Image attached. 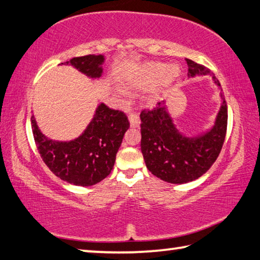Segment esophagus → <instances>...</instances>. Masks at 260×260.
<instances>
[{"label":"esophagus","instance_id":"34e87169","mask_svg":"<svg viewBox=\"0 0 260 260\" xmlns=\"http://www.w3.org/2000/svg\"><path fill=\"white\" fill-rule=\"evenodd\" d=\"M129 124L132 127H139L140 126V116L136 112H132L128 116Z\"/></svg>","mask_w":260,"mask_h":260}]
</instances>
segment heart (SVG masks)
Instances as JSON below:
<instances>
[{
    "label": "heart",
    "mask_w": 260,
    "mask_h": 260,
    "mask_svg": "<svg viewBox=\"0 0 260 260\" xmlns=\"http://www.w3.org/2000/svg\"><path fill=\"white\" fill-rule=\"evenodd\" d=\"M179 74L177 67H170L165 63H148L140 71L127 80V85L139 89H150L167 86Z\"/></svg>",
    "instance_id": "heart-1"
}]
</instances>
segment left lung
Masks as SVG:
<instances>
[{
  "label": "left lung",
  "instance_id": "1",
  "mask_svg": "<svg viewBox=\"0 0 260 260\" xmlns=\"http://www.w3.org/2000/svg\"><path fill=\"white\" fill-rule=\"evenodd\" d=\"M188 76L210 74L204 65L188 59ZM214 82L220 86L213 77ZM141 117V151L150 172L171 183H187L202 177L217 160L227 132V104L223 100L213 128L200 138H187L175 128L164 103L144 109Z\"/></svg>",
  "mask_w": 260,
  "mask_h": 260
}]
</instances>
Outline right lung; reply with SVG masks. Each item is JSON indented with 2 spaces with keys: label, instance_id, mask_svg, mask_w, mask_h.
Here are the masks:
<instances>
[{
  "label": "right lung",
  "instance_id": "1",
  "mask_svg": "<svg viewBox=\"0 0 260 260\" xmlns=\"http://www.w3.org/2000/svg\"><path fill=\"white\" fill-rule=\"evenodd\" d=\"M102 55L74 57L65 65H72L90 78L102 76ZM30 124L39 153L56 177L76 186H93L111 173L116 155L129 121L126 113L100 104L94 119L81 136L70 142L47 139L38 128L34 117Z\"/></svg>",
  "mask_w": 260,
  "mask_h": 260
}]
</instances>
